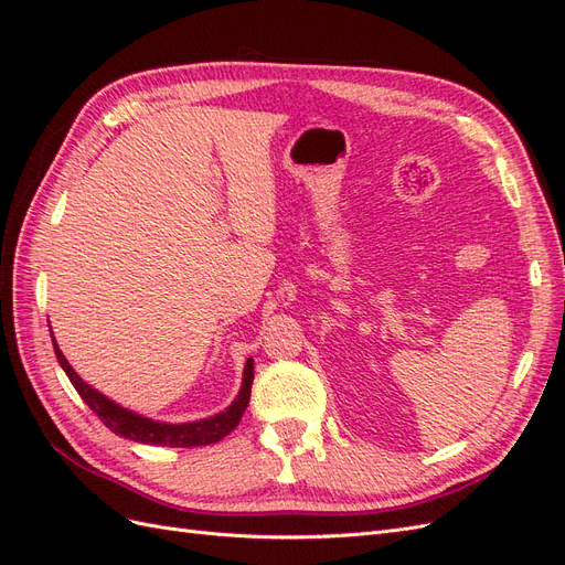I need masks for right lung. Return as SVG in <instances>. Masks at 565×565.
Listing matches in <instances>:
<instances>
[{
  "label": "right lung",
  "instance_id": "obj_1",
  "mask_svg": "<svg viewBox=\"0 0 565 565\" xmlns=\"http://www.w3.org/2000/svg\"><path fill=\"white\" fill-rule=\"evenodd\" d=\"M54 341V337H51ZM54 351L61 367L65 370L67 380L73 382L82 401L87 403L96 417L104 422L110 431L117 436H125L136 443H148V446H169V448H198V446H212V443H218L221 438H226L237 424H241L247 403H249V393H252V382H254V361L249 358L245 365V377H243V388L237 393V398L233 401L231 407H226L224 413H218L210 419H200L191 424H162V422H152L141 415H134L129 409L119 407L117 403L108 401L106 396H100L96 388L89 384H84L77 372L71 367V363L65 361V355L61 353L58 344L54 341Z\"/></svg>",
  "mask_w": 565,
  "mask_h": 565
}]
</instances>
